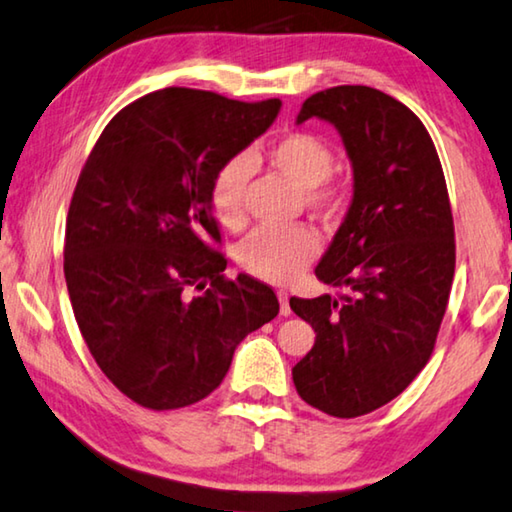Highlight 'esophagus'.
I'll list each match as a JSON object with an SVG mask.
<instances>
[{
    "label": "esophagus",
    "mask_w": 512,
    "mask_h": 512,
    "mask_svg": "<svg viewBox=\"0 0 512 512\" xmlns=\"http://www.w3.org/2000/svg\"><path fill=\"white\" fill-rule=\"evenodd\" d=\"M278 300H280V314L282 316H289L291 314V307H289V294L287 291H278Z\"/></svg>",
    "instance_id": "34e87169"
}]
</instances>
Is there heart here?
<instances>
[{"label":"heart","instance_id":"1","mask_svg":"<svg viewBox=\"0 0 512 512\" xmlns=\"http://www.w3.org/2000/svg\"><path fill=\"white\" fill-rule=\"evenodd\" d=\"M269 164L285 175L296 189L305 191V200L316 209L335 205L326 180L335 168V152L321 136L310 132H289L271 143L266 152ZM250 177L246 157H234L218 168L209 189V202L218 223L237 227L243 221V189ZM319 253V239L305 225L259 227L241 243L239 264L250 275L266 282H289Z\"/></svg>","mask_w":512,"mask_h":512}]
</instances>
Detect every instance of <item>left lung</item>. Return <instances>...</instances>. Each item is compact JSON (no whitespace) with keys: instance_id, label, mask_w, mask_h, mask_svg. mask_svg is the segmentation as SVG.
Wrapping results in <instances>:
<instances>
[{"instance_id":"left-lung-1","label":"left lung","mask_w":512,"mask_h":512,"mask_svg":"<svg viewBox=\"0 0 512 512\" xmlns=\"http://www.w3.org/2000/svg\"><path fill=\"white\" fill-rule=\"evenodd\" d=\"M326 120L342 136L353 198L316 264L348 296L291 298L316 332L291 376L300 399L351 419L396 399L431 358L449 303L456 243L440 157L405 104L369 86L307 97L296 125Z\"/></svg>"}]
</instances>
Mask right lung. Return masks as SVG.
Returning <instances> with one entry per match:
<instances>
[{"label":"right lung","mask_w":512,"mask_h":512,"mask_svg":"<svg viewBox=\"0 0 512 512\" xmlns=\"http://www.w3.org/2000/svg\"><path fill=\"white\" fill-rule=\"evenodd\" d=\"M280 107L154 91L111 118L81 170L63 248L72 312L97 367L143 408L205 399L246 335L280 312L259 280H225L227 259L205 243L221 239L214 175Z\"/></svg>","instance_id":"obj_1"}]
</instances>
